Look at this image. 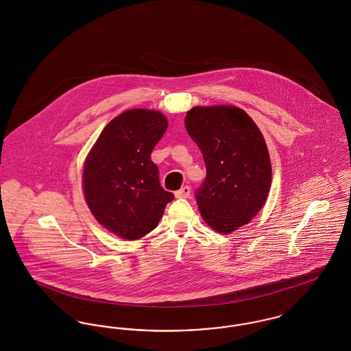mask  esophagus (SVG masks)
Segmentation results:
<instances>
[{"mask_svg": "<svg viewBox=\"0 0 351 351\" xmlns=\"http://www.w3.org/2000/svg\"><path fill=\"white\" fill-rule=\"evenodd\" d=\"M189 195H191V188L188 185H184L182 189L175 192V196L178 199H186V197H189Z\"/></svg>", "mask_w": 351, "mask_h": 351, "instance_id": "obj_1", "label": "esophagus"}]
</instances>
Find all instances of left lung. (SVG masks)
Segmentation results:
<instances>
[{
    "label": "left lung",
    "mask_w": 351,
    "mask_h": 351,
    "mask_svg": "<svg viewBox=\"0 0 351 351\" xmlns=\"http://www.w3.org/2000/svg\"><path fill=\"white\" fill-rule=\"evenodd\" d=\"M185 128L204 156L206 178L196 191L204 221L230 234L262 209L271 185L265 138L250 116L235 106H195Z\"/></svg>",
    "instance_id": "obj_1"
}]
</instances>
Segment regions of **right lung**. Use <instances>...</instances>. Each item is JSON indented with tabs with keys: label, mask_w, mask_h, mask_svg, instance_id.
I'll use <instances>...</instances> for the list:
<instances>
[{
	"label": "right lung",
	"mask_w": 351,
	"mask_h": 351,
	"mask_svg": "<svg viewBox=\"0 0 351 351\" xmlns=\"http://www.w3.org/2000/svg\"><path fill=\"white\" fill-rule=\"evenodd\" d=\"M160 112L130 109L112 119L86 156L85 201L105 229L134 241L154 230L173 195L163 189L151 152L167 130Z\"/></svg>",
	"instance_id": "add662e5"
}]
</instances>
